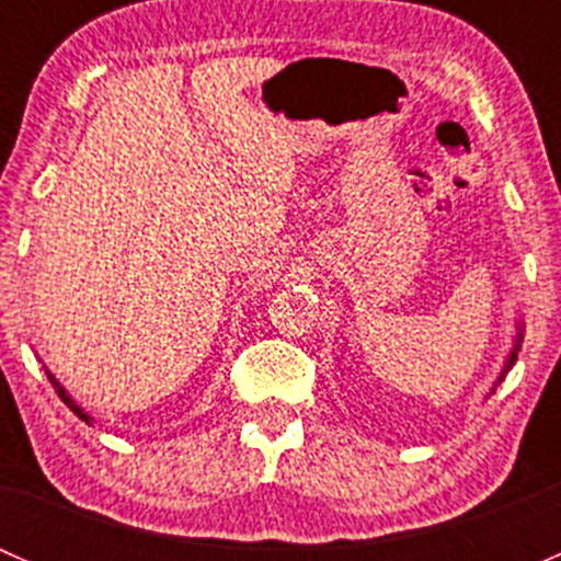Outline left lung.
I'll list each match as a JSON object with an SVG mask.
<instances>
[{
    "mask_svg": "<svg viewBox=\"0 0 561 561\" xmlns=\"http://www.w3.org/2000/svg\"><path fill=\"white\" fill-rule=\"evenodd\" d=\"M522 339H524V320H522V317H518V320H516V336H513V347H511V353H507L505 364H502V371H500V377H496V380H494V386H491L489 396L494 393L496 386H500V382L505 380V375H507V371L513 369V364H516V358H518V347H522ZM489 396H485V399H489Z\"/></svg>",
    "mask_w": 561,
    "mask_h": 561,
    "instance_id": "8db88e82",
    "label": "left lung"
}]
</instances>
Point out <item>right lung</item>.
<instances>
[{
    "label": "right lung",
    "mask_w": 561,
    "mask_h": 561,
    "mask_svg": "<svg viewBox=\"0 0 561 561\" xmlns=\"http://www.w3.org/2000/svg\"><path fill=\"white\" fill-rule=\"evenodd\" d=\"M45 375H48L50 386H54V390H56V393H59V399H61V401H65V404H67V407H70V410H72V412H76V415H78V417H81V421H83V423H89V426H92V423H94V417H92V415H89V412H87V410H83V407H81V404H78V401H76V399H72V396H70V393H67V388H65V386H61V382H59V380H56V377H54V375H50V371H48V369H45Z\"/></svg>",
    "instance_id": "add662e5"
}]
</instances>
